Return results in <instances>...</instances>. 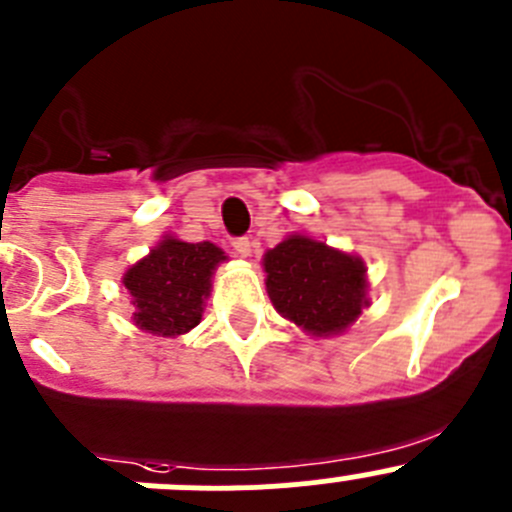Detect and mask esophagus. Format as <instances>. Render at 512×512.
Returning <instances> with one entry per match:
<instances>
[{
    "label": "esophagus",
    "instance_id": "esophagus-1",
    "mask_svg": "<svg viewBox=\"0 0 512 512\" xmlns=\"http://www.w3.org/2000/svg\"><path fill=\"white\" fill-rule=\"evenodd\" d=\"M232 247H235V252L240 257H250L252 255V242L247 240V237H237V240H232Z\"/></svg>",
    "mask_w": 512,
    "mask_h": 512
}]
</instances>
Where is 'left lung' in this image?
I'll use <instances>...</instances> for the list:
<instances>
[{
	"mask_svg": "<svg viewBox=\"0 0 512 512\" xmlns=\"http://www.w3.org/2000/svg\"><path fill=\"white\" fill-rule=\"evenodd\" d=\"M262 270L275 310L312 337L342 335L370 307L362 257L305 232H292L267 250Z\"/></svg>",
	"mask_w": 512,
	"mask_h": 512,
	"instance_id": "1",
	"label": "left lung"
}]
</instances>
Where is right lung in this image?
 <instances>
[{
    "label": "right lung",
    "instance_id": "add662e5",
    "mask_svg": "<svg viewBox=\"0 0 512 512\" xmlns=\"http://www.w3.org/2000/svg\"><path fill=\"white\" fill-rule=\"evenodd\" d=\"M227 255L212 242L162 240L122 275L135 307L132 322L157 337H180L200 325L212 275Z\"/></svg>",
    "mask_w": 512,
    "mask_h": 512
}]
</instances>
